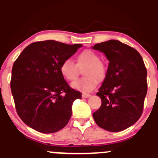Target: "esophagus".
I'll return each mask as SVG.
<instances>
[{
    "label": "esophagus",
    "mask_w": 158,
    "mask_h": 158,
    "mask_svg": "<svg viewBox=\"0 0 158 158\" xmlns=\"http://www.w3.org/2000/svg\"><path fill=\"white\" fill-rule=\"evenodd\" d=\"M90 96L91 95L89 94V93H82V97L83 98H89Z\"/></svg>",
    "instance_id": "34e87169"
}]
</instances>
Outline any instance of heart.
<instances>
[{
	"instance_id": "1",
	"label": "heart",
	"mask_w": 158,
	"mask_h": 158,
	"mask_svg": "<svg viewBox=\"0 0 158 158\" xmlns=\"http://www.w3.org/2000/svg\"><path fill=\"white\" fill-rule=\"evenodd\" d=\"M84 78L73 82L72 86L84 93L94 89L98 81L103 80L106 75V67L100 61L99 56L92 50H84L76 57V63L69 59L64 61L60 65L62 77L69 82H74L79 76V70L83 69Z\"/></svg>"
}]
</instances>
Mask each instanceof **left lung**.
<instances>
[{"instance_id": "8db88e82", "label": "left lung", "mask_w": 158, "mask_h": 158, "mask_svg": "<svg viewBox=\"0 0 158 158\" xmlns=\"http://www.w3.org/2000/svg\"><path fill=\"white\" fill-rule=\"evenodd\" d=\"M110 63L99 92L102 104L93 113L99 127L119 132L132 126L141 116L148 92L147 69L140 53L117 40L96 44Z\"/></svg>"}]
</instances>
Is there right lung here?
<instances>
[{
    "label": "right lung",
    "mask_w": 158,
    "mask_h": 158,
    "mask_svg": "<svg viewBox=\"0 0 158 158\" xmlns=\"http://www.w3.org/2000/svg\"><path fill=\"white\" fill-rule=\"evenodd\" d=\"M82 45L54 40L27 45L14 62L10 89L18 115L32 129L45 134L65 127L72 105L82 94L71 88L60 73V65Z\"/></svg>",
    "instance_id": "obj_1"
}]
</instances>
